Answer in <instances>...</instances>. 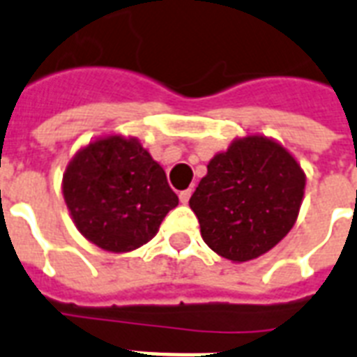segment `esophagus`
<instances>
[{
  "label": "esophagus",
  "instance_id": "1",
  "mask_svg": "<svg viewBox=\"0 0 357 357\" xmlns=\"http://www.w3.org/2000/svg\"><path fill=\"white\" fill-rule=\"evenodd\" d=\"M190 196H192V189L181 190V192H179V200H181V204H189Z\"/></svg>",
  "mask_w": 357,
  "mask_h": 357
}]
</instances>
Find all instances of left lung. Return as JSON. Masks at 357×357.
I'll return each instance as SVG.
<instances>
[{
  "instance_id": "obj_1",
  "label": "left lung",
  "mask_w": 357,
  "mask_h": 357,
  "mask_svg": "<svg viewBox=\"0 0 357 357\" xmlns=\"http://www.w3.org/2000/svg\"><path fill=\"white\" fill-rule=\"evenodd\" d=\"M305 174L276 140L235 139L207 165L189 206L213 252L243 263L274 248L296 222Z\"/></svg>"
}]
</instances>
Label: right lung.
Wrapping results in <instances>:
<instances>
[{
  "instance_id": "1",
  "label": "right lung",
  "mask_w": 357,
  "mask_h": 357,
  "mask_svg": "<svg viewBox=\"0 0 357 357\" xmlns=\"http://www.w3.org/2000/svg\"><path fill=\"white\" fill-rule=\"evenodd\" d=\"M63 195L81 235L114 254L148 243L179 202L161 165L139 140L122 135L102 137L75 153Z\"/></svg>"
}]
</instances>
